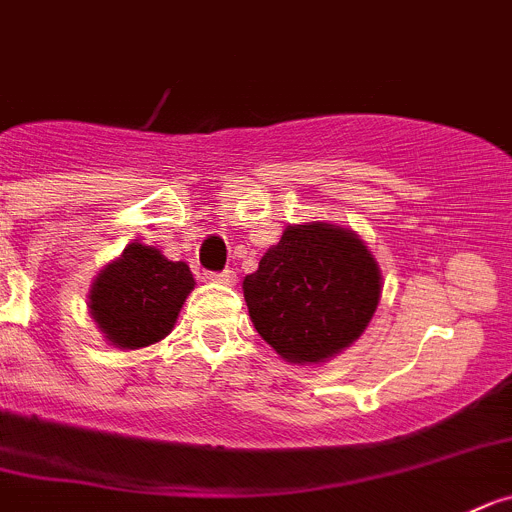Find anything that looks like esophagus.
<instances>
[{"instance_id":"1","label":"esophagus","mask_w":512,"mask_h":512,"mask_svg":"<svg viewBox=\"0 0 512 512\" xmlns=\"http://www.w3.org/2000/svg\"><path fill=\"white\" fill-rule=\"evenodd\" d=\"M208 276L213 281H218V284H228V287H231V284H236V271H231V269L215 271V274H208Z\"/></svg>"}]
</instances>
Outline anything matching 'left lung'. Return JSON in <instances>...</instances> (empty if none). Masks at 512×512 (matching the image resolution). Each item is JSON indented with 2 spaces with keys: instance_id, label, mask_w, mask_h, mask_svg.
I'll use <instances>...</instances> for the list:
<instances>
[{
  "instance_id": "8db88e82",
  "label": "left lung",
  "mask_w": 512,
  "mask_h": 512,
  "mask_svg": "<svg viewBox=\"0 0 512 512\" xmlns=\"http://www.w3.org/2000/svg\"><path fill=\"white\" fill-rule=\"evenodd\" d=\"M248 314L289 363H325L365 332L381 269L358 233L330 223L287 225L243 279Z\"/></svg>"
}]
</instances>
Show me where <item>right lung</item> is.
Wrapping results in <instances>:
<instances>
[{"mask_svg":"<svg viewBox=\"0 0 512 512\" xmlns=\"http://www.w3.org/2000/svg\"><path fill=\"white\" fill-rule=\"evenodd\" d=\"M192 287L195 279L185 261H170L159 248L129 243L96 276L88 309L111 345L147 348L170 335Z\"/></svg>","mask_w":512,"mask_h":512,"instance_id":"obj_1","label":"right lung"}]
</instances>
